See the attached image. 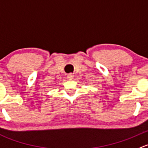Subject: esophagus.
I'll return each mask as SVG.
<instances>
[{
  "mask_svg": "<svg viewBox=\"0 0 148 148\" xmlns=\"http://www.w3.org/2000/svg\"><path fill=\"white\" fill-rule=\"evenodd\" d=\"M73 77L74 75L72 73H69L68 75H67V78L69 79V80H72V79L73 78Z\"/></svg>",
  "mask_w": 148,
  "mask_h": 148,
  "instance_id": "obj_1",
  "label": "esophagus"
}]
</instances>
